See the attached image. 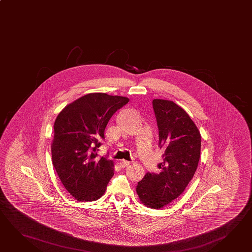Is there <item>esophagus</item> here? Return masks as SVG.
<instances>
[{"label":"esophagus","mask_w":252,"mask_h":252,"mask_svg":"<svg viewBox=\"0 0 252 252\" xmlns=\"http://www.w3.org/2000/svg\"><path fill=\"white\" fill-rule=\"evenodd\" d=\"M128 164H129V162L126 161V160H122V161L120 162V166H121V167H127Z\"/></svg>","instance_id":"esophagus-1"}]
</instances>
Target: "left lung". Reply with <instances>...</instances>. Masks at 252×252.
<instances>
[{
    "instance_id": "1",
    "label": "left lung",
    "mask_w": 252,
    "mask_h": 252,
    "mask_svg": "<svg viewBox=\"0 0 252 252\" xmlns=\"http://www.w3.org/2000/svg\"><path fill=\"white\" fill-rule=\"evenodd\" d=\"M159 148L160 173H148L138 182L137 193L146 207L162 208L177 198L191 181L200 158L201 136L187 113L173 101L154 99Z\"/></svg>"
}]
</instances>
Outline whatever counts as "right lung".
Returning a JSON list of instances; mask_svg holds the SVG:
<instances>
[{
  "mask_svg": "<svg viewBox=\"0 0 252 252\" xmlns=\"http://www.w3.org/2000/svg\"><path fill=\"white\" fill-rule=\"evenodd\" d=\"M128 98L104 93L81 96L67 105L55 120L53 164L65 189L79 201H94L104 195L114 174V163L99 158L109 120Z\"/></svg>",
  "mask_w": 252,
  "mask_h": 252,
  "instance_id": "add662e5",
  "label": "right lung"
}]
</instances>
